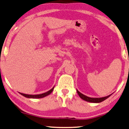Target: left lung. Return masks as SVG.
<instances>
[{
	"label": "left lung",
	"mask_w": 129,
	"mask_h": 129,
	"mask_svg": "<svg viewBox=\"0 0 129 129\" xmlns=\"http://www.w3.org/2000/svg\"><path fill=\"white\" fill-rule=\"evenodd\" d=\"M77 91L78 94V95L79 96V97H80L81 99L85 101L89 102H91V103H100L101 102H103V101L106 100L107 98H108L112 95L111 94V95L107 96L102 97V98H90V97L87 96L83 95L82 93H81V92H79L77 89Z\"/></svg>",
	"instance_id": "8db88e82"
}]
</instances>
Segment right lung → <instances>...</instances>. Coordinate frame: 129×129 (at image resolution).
Listing matches in <instances>:
<instances>
[{
	"instance_id": "right-lung-1",
	"label": "right lung",
	"mask_w": 129,
	"mask_h": 129,
	"mask_svg": "<svg viewBox=\"0 0 129 129\" xmlns=\"http://www.w3.org/2000/svg\"><path fill=\"white\" fill-rule=\"evenodd\" d=\"M54 86L51 89L48 90V92H45V93H43L41 94H39V95H28V94L22 93H20V92H19V93L21 94V95H23V96L27 98H33V99L43 98L46 97V96H47L50 95V94L52 92V90H54Z\"/></svg>"
}]
</instances>
